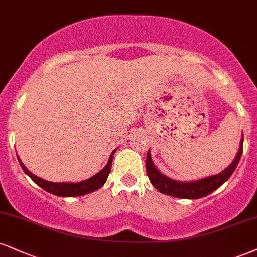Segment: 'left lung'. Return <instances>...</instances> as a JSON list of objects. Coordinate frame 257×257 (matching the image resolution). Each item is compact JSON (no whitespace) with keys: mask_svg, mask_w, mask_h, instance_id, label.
<instances>
[{"mask_svg":"<svg viewBox=\"0 0 257 257\" xmlns=\"http://www.w3.org/2000/svg\"><path fill=\"white\" fill-rule=\"evenodd\" d=\"M243 153V136L240 139L239 144V150L236 155V158L233 160V162L230 164L226 169H224L223 172L217 174V175L205 177V179L196 180V181L192 182H182V181H176V180L169 179L166 175H163L162 173H160L156 169V167L154 166L153 160H151L150 155V149H149L148 155H147V174L149 176V180L153 185L156 187L158 192L163 193V194L176 196V198H182V199H200L204 196L211 194L212 192H214L216 189L223 185L226 180H229V177L232 175V173L235 172L237 164H238L240 156Z\"/></svg>","mask_w":257,"mask_h":257,"instance_id":"1","label":"left lung"}]
</instances>
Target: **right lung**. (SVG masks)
Masks as SVG:
<instances>
[{
    "label": "right lung",
    "mask_w": 257,
    "mask_h": 257,
    "mask_svg": "<svg viewBox=\"0 0 257 257\" xmlns=\"http://www.w3.org/2000/svg\"><path fill=\"white\" fill-rule=\"evenodd\" d=\"M115 150H113V153L110 154L108 163H107V166L104 167L102 170H100L99 173L95 174V175L91 176L90 179H87V180H84V181H81L77 183L46 181V180H43V179H40V177L33 175V174H32L30 170H28L27 168L24 166V163L21 162L20 158L18 157V160H19V162H20V166L22 169H24V172L26 173L27 175L30 176L38 186H40L41 188L45 189L46 192L51 193V194H55L58 196H64V198H69V196H81L84 194H89V193L95 192L96 189L101 188V187L106 183L107 177H108L109 172H110V167H112V160H113V156H114V153H115Z\"/></svg>",
    "instance_id": "obj_1"
}]
</instances>
